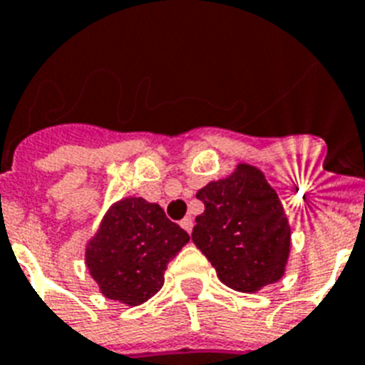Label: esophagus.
<instances>
[{
  "label": "esophagus",
  "mask_w": 365,
  "mask_h": 365,
  "mask_svg": "<svg viewBox=\"0 0 365 365\" xmlns=\"http://www.w3.org/2000/svg\"><path fill=\"white\" fill-rule=\"evenodd\" d=\"M180 226H182V228L185 230L187 234H191V232H192V219H191V217H185V219L180 222Z\"/></svg>",
  "instance_id": "1"
}]
</instances>
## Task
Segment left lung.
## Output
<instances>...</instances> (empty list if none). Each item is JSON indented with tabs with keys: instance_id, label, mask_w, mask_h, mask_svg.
I'll return each mask as SVG.
<instances>
[{
	"instance_id": "8db88e82",
	"label": "left lung",
	"mask_w": 365,
	"mask_h": 365,
	"mask_svg": "<svg viewBox=\"0 0 365 365\" xmlns=\"http://www.w3.org/2000/svg\"><path fill=\"white\" fill-rule=\"evenodd\" d=\"M197 198L204 213L197 217L192 243L225 286L256 293L284 277L292 226L258 167L240 163L230 176L198 189Z\"/></svg>"
}]
</instances>
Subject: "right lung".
<instances>
[{
	"label": "right lung",
	"mask_w": 365,
	"mask_h": 365,
	"mask_svg": "<svg viewBox=\"0 0 365 365\" xmlns=\"http://www.w3.org/2000/svg\"><path fill=\"white\" fill-rule=\"evenodd\" d=\"M185 243L187 232L159 204L128 197L106 211L87 241L85 263L103 297L139 306L163 287L168 262Z\"/></svg>",
	"instance_id": "right-lung-1"
}]
</instances>
